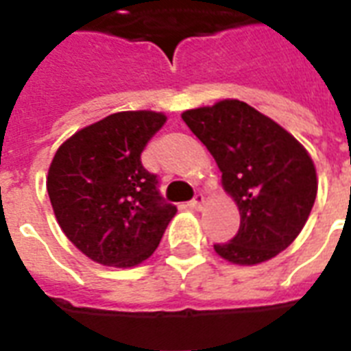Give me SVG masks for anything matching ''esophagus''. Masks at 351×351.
Here are the masks:
<instances>
[{
  "label": "esophagus",
  "mask_w": 351,
  "mask_h": 351,
  "mask_svg": "<svg viewBox=\"0 0 351 351\" xmlns=\"http://www.w3.org/2000/svg\"><path fill=\"white\" fill-rule=\"evenodd\" d=\"M204 202H206V198H204V195L202 193H197V195H195V198H193L191 202H189V208L191 209H202L204 208Z\"/></svg>",
  "instance_id": "esophagus-1"
}]
</instances>
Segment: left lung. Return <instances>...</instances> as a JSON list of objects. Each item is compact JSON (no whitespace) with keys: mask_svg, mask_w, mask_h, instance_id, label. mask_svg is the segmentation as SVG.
Segmentation results:
<instances>
[{"mask_svg":"<svg viewBox=\"0 0 351 351\" xmlns=\"http://www.w3.org/2000/svg\"><path fill=\"white\" fill-rule=\"evenodd\" d=\"M182 120L213 154L222 187L239 208V231L215 251L239 266L277 256L302 231L315 202L317 173L308 151L240 100L189 109Z\"/></svg>","mask_w":351,"mask_h":351,"instance_id":"obj_1","label":"left lung"}]
</instances>
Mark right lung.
Returning <instances> with one entry per match:
<instances>
[{
  "instance_id": "obj_1",
  "label": "right lung",
  "mask_w": 351,
  "mask_h": 351,
  "mask_svg": "<svg viewBox=\"0 0 351 351\" xmlns=\"http://www.w3.org/2000/svg\"><path fill=\"white\" fill-rule=\"evenodd\" d=\"M154 111H123L90 123L54 154L47 191L65 237L90 261L132 267L153 255L176 208L140 154L165 123Z\"/></svg>"
}]
</instances>
